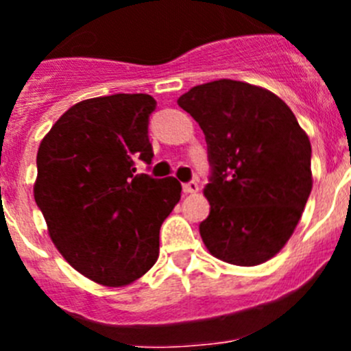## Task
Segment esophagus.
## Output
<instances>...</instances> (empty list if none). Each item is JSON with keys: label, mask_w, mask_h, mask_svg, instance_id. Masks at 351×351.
Segmentation results:
<instances>
[{"label": "esophagus", "mask_w": 351, "mask_h": 351, "mask_svg": "<svg viewBox=\"0 0 351 351\" xmlns=\"http://www.w3.org/2000/svg\"><path fill=\"white\" fill-rule=\"evenodd\" d=\"M182 191H184L186 195L197 193V191H198V184H197V182H195V181L184 182V184H182Z\"/></svg>", "instance_id": "esophagus-1"}]
</instances>
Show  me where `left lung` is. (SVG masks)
I'll return each mask as SVG.
<instances>
[{
  "instance_id": "obj_1",
  "label": "left lung",
  "mask_w": 351,
  "mask_h": 351,
  "mask_svg": "<svg viewBox=\"0 0 351 351\" xmlns=\"http://www.w3.org/2000/svg\"><path fill=\"white\" fill-rule=\"evenodd\" d=\"M178 104L207 142L204 244L234 265L267 262L293 234L311 193L308 135L274 93L239 80L195 86Z\"/></svg>"
}]
</instances>
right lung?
Here are the masks:
<instances>
[{
    "mask_svg": "<svg viewBox=\"0 0 351 351\" xmlns=\"http://www.w3.org/2000/svg\"><path fill=\"white\" fill-rule=\"evenodd\" d=\"M153 96L110 95L75 104L56 121L36 154L35 202L52 243L71 267L125 287L153 267L160 226L181 198L176 178L137 172L151 165Z\"/></svg>",
    "mask_w": 351,
    "mask_h": 351,
    "instance_id": "1",
    "label": "right lung"
}]
</instances>
